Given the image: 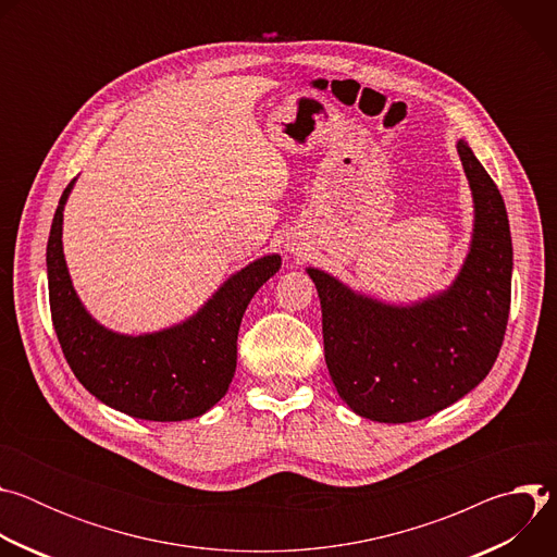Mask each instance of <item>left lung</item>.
Masks as SVG:
<instances>
[{
  "instance_id": "8db88e82",
  "label": "left lung",
  "mask_w": 557,
  "mask_h": 557,
  "mask_svg": "<svg viewBox=\"0 0 557 557\" xmlns=\"http://www.w3.org/2000/svg\"><path fill=\"white\" fill-rule=\"evenodd\" d=\"M473 235L454 284L412 306L355 293L306 269L322 301L324 357L342 399L379 423L421 421L456 404L492 370L509 320L513 249L505 200L465 140Z\"/></svg>"
}]
</instances>
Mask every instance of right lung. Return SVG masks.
<instances>
[{
  "label": "right lung",
  "mask_w": 557,
  "mask_h": 557,
  "mask_svg": "<svg viewBox=\"0 0 557 557\" xmlns=\"http://www.w3.org/2000/svg\"><path fill=\"white\" fill-rule=\"evenodd\" d=\"M65 187L52 218L46 264L57 339L82 385L119 412L145 421H187L211 410L228 389L237 361V331L258 288L282 258L264 256L231 275L187 322L147 335L103 329L76 297L61 245Z\"/></svg>",
  "instance_id": "obj_1"
}]
</instances>
